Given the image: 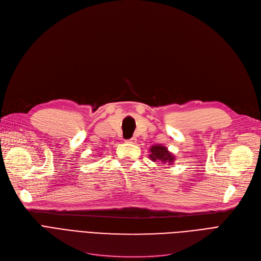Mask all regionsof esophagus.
<instances>
[{"instance_id":"1","label":"esophagus","mask_w":261,"mask_h":261,"mask_svg":"<svg viewBox=\"0 0 261 261\" xmlns=\"http://www.w3.org/2000/svg\"><path fill=\"white\" fill-rule=\"evenodd\" d=\"M127 143H130V144H135V143H136V139H135V138H131V139L127 140Z\"/></svg>"}]
</instances>
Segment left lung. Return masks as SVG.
<instances>
[{
    "mask_svg": "<svg viewBox=\"0 0 261 261\" xmlns=\"http://www.w3.org/2000/svg\"><path fill=\"white\" fill-rule=\"evenodd\" d=\"M150 159H151L153 162L155 161H161V165H164V164L169 163L171 164L174 160V156L168 151L166 147L161 146V145H154L151 148H150Z\"/></svg>",
    "mask_w": 261,
    "mask_h": 261,
    "instance_id": "left-lung-1",
    "label": "left lung"
}]
</instances>
